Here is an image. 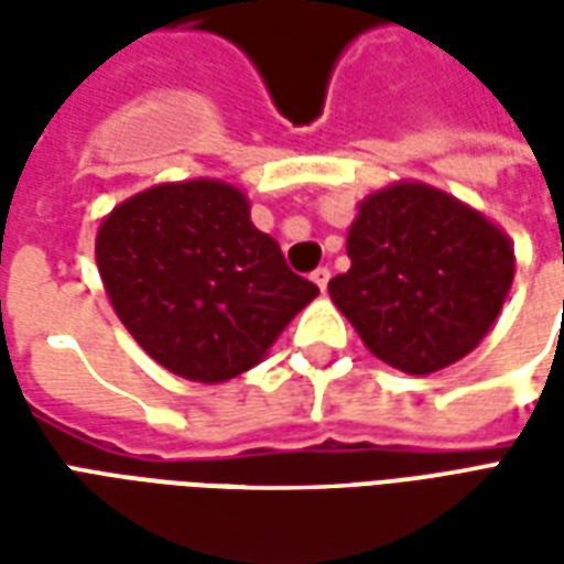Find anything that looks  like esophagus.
<instances>
[{"instance_id":"obj_1","label":"esophagus","mask_w":564,"mask_h":564,"mask_svg":"<svg viewBox=\"0 0 564 564\" xmlns=\"http://www.w3.org/2000/svg\"><path fill=\"white\" fill-rule=\"evenodd\" d=\"M329 278H332V271L326 269V265H319V269H314V274H311V281L317 283L323 293H326V286H329Z\"/></svg>"}]
</instances>
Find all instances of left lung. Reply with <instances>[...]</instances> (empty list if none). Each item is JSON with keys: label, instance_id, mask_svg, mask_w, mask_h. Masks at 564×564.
Listing matches in <instances>:
<instances>
[{"label": "left lung", "instance_id": "left-lung-1", "mask_svg": "<svg viewBox=\"0 0 564 564\" xmlns=\"http://www.w3.org/2000/svg\"><path fill=\"white\" fill-rule=\"evenodd\" d=\"M350 269L329 295L371 354L404 375H432L471 354L508 299V235L441 189L395 184L359 205Z\"/></svg>", "mask_w": 564, "mask_h": 564}]
</instances>
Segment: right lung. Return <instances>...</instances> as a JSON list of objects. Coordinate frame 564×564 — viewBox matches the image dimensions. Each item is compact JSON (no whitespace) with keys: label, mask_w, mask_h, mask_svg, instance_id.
I'll use <instances>...</instances> for the list:
<instances>
[{"label":"right lung","mask_w":564,"mask_h":564,"mask_svg":"<svg viewBox=\"0 0 564 564\" xmlns=\"http://www.w3.org/2000/svg\"><path fill=\"white\" fill-rule=\"evenodd\" d=\"M96 262L129 335L162 368L198 383L245 375L319 293L241 189L220 181L150 186L99 226Z\"/></svg>","instance_id":"right-lung-1"}]
</instances>
